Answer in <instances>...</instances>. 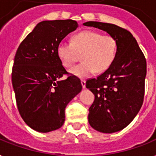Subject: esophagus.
<instances>
[{
	"instance_id": "1",
	"label": "esophagus",
	"mask_w": 156,
	"mask_h": 156,
	"mask_svg": "<svg viewBox=\"0 0 156 156\" xmlns=\"http://www.w3.org/2000/svg\"><path fill=\"white\" fill-rule=\"evenodd\" d=\"M81 83H82L83 88H86V81L85 80H81Z\"/></svg>"
}]
</instances>
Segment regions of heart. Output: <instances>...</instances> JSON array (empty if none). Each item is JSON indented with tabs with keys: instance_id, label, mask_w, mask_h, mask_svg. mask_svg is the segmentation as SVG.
<instances>
[{
	"instance_id": "1",
	"label": "heart",
	"mask_w": 156,
	"mask_h": 156,
	"mask_svg": "<svg viewBox=\"0 0 156 156\" xmlns=\"http://www.w3.org/2000/svg\"><path fill=\"white\" fill-rule=\"evenodd\" d=\"M117 43L109 35L95 30H83L72 39V43L61 41L56 53L66 68H71L82 55L83 63L70 69L78 78H88L95 73H104L112 66L116 57Z\"/></svg>"
}]
</instances>
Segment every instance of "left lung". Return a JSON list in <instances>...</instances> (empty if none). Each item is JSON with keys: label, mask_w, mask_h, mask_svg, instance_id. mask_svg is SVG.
<instances>
[{"label": "left lung", "mask_w": 156, "mask_h": 156, "mask_svg": "<svg viewBox=\"0 0 156 156\" xmlns=\"http://www.w3.org/2000/svg\"><path fill=\"white\" fill-rule=\"evenodd\" d=\"M113 36L117 43L112 66L86 87L95 95L88 121L95 130L115 133L126 128L140 110L145 92L147 61L135 38L129 30L110 23L87 22Z\"/></svg>", "instance_id": "obj_1"}]
</instances>
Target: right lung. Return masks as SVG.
<instances>
[{
	"label": "right lung",
	"mask_w": 156,
	"mask_h": 156,
	"mask_svg": "<svg viewBox=\"0 0 156 156\" xmlns=\"http://www.w3.org/2000/svg\"><path fill=\"white\" fill-rule=\"evenodd\" d=\"M74 20L43 21L20 44L13 61L12 84L19 113L34 130L48 133L63 126L67 104L82 90L56 53L59 43L78 28Z\"/></svg>",
	"instance_id": "right-lung-1"
}]
</instances>
